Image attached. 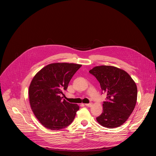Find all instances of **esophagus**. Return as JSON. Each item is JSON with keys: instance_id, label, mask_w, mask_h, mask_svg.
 Listing matches in <instances>:
<instances>
[{"instance_id": "34e87169", "label": "esophagus", "mask_w": 156, "mask_h": 156, "mask_svg": "<svg viewBox=\"0 0 156 156\" xmlns=\"http://www.w3.org/2000/svg\"><path fill=\"white\" fill-rule=\"evenodd\" d=\"M85 105L87 106V107H91L93 105V104L92 103H89V104H85Z\"/></svg>"}]
</instances>
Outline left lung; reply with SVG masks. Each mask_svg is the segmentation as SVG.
I'll list each match as a JSON object with an SVG mask.
<instances>
[{
    "label": "left lung",
    "instance_id": "8db88e82",
    "mask_svg": "<svg viewBox=\"0 0 156 156\" xmlns=\"http://www.w3.org/2000/svg\"><path fill=\"white\" fill-rule=\"evenodd\" d=\"M99 82L102 92L107 94L103 112L96 118L102 126L114 128L123 125L135 108L137 87L124 70L112 66H95L90 72Z\"/></svg>",
    "mask_w": 156,
    "mask_h": 156
}]
</instances>
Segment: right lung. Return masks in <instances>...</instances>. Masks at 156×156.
<instances>
[{
    "label": "right lung",
    "instance_id": "1",
    "mask_svg": "<svg viewBox=\"0 0 156 156\" xmlns=\"http://www.w3.org/2000/svg\"><path fill=\"white\" fill-rule=\"evenodd\" d=\"M81 66L75 63H51L33 78L29 87L30 103L34 115L44 127L59 130L72 123L79 106L63 99L62 95Z\"/></svg>",
    "mask_w": 156,
    "mask_h": 156
}]
</instances>
